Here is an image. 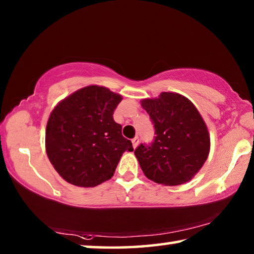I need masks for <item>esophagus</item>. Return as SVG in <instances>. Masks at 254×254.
Returning <instances> with one entry per match:
<instances>
[{
    "instance_id": "1",
    "label": "esophagus",
    "mask_w": 254,
    "mask_h": 254,
    "mask_svg": "<svg viewBox=\"0 0 254 254\" xmlns=\"http://www.w3.org/2000/svg\"><path fill=\"white\" fill-rule=\"evenodd\" d=\"M132 144H133V148H136V145L139 144V137H137V136L133 137V139H132Z\"/></svg>"
}]
</instances>
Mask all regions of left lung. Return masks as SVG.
<instances>
[{
    "mask_svg": "<svg viewBox=\"0 0 254 254\" xmlns=\"http://www.w3.org/2000/svg\"><path fill=\"white\" fill-rule=\"evenodd\" d=\"M141 105L154 127L153 142L142 144L134 154L145 177L166 186L190 180L208 157L207 127L195 105L177 93L162 92Z\"/></svg>",
    "mask_w": 254,
    "mask_h": 254,
    "instance_id": "obj_1",
    "label": "left lung"
}]
</instances>
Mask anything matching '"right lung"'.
Returning <instances> with one entry per match:
<instances>
[{"label": "right lung", "mask_w": 254, "mask_h": 254, "mask_svg": "<svg viewBox=\"0 0 254 254\" xmlns=\"http://www.w3.org/2000/svg\"><path fill=\"white\" fill-rule=\"evenodd\" d=\"M120 94L103 86L80 88L59 102L46 127V151L67 183L95 187L113 177L123 152L133 151L113 113Z\"/></svg>", "instance_id": "add662e5"}]
</instances>
